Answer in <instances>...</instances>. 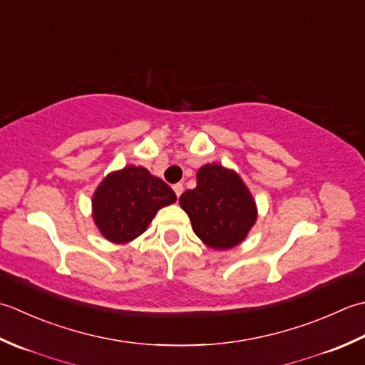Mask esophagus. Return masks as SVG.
<instances>
[{"mask_svg": "<svg viewBox=\"0 0 365 365\" xmlns=\"http://www.w3.org/2000/svg\"><path fill=\"white\" fill-rule=\"evenodd\" d=\"M173 190H175V193H176V197H180L181 193H182V190H184V185H182L181 182H178V184L173 185Z\"/></svg>", "mask_w": 365, "mask_h": 365, "instance_id": "1", "label": "esophagus"}]
</instances>
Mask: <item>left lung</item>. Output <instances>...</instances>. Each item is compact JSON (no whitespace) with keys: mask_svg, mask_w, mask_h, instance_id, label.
Segmentation results:
<instances>
[{"mask_svg":"<svg viewBox=\"0 0 365 365\" xmlns=\"http://www.w3.org/2000/svg\"><path fill=\"white\" fill-rule=\"evenodd\" d=\"M180 205L195 235L217 250L240 244L257 219L255 202L241 178L217 163L198 170L197 187L185 190Z\"/></svg>","mask_w":365,"mask_h":365,"instance_id":"obj_1","label":"left lung"}]
</instances>
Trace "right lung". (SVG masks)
Here are the masks:
<instances>
[{"mask_svg": "<svg viewBox=\"0 0 365 365\" xmlns=\"http://www.w3.org/2000/svg\"><path fill=\"white\" fill-rule=\"evenodd\" d=\"M176 202L168 184L143 167L111 173L93 198L96 225L111 242H129L145 232L160 207Z\"/></svg>", "mask_w": 365, "mask_h": 365, "instance_id": "1", "label": "right lung"}]
</instances>
